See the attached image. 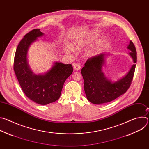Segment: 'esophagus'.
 <instances>
[{
    "instance_id": "esophagus-1",
    "label": "esophagus",
    "mask_w": 149,
    "mask_h": 149,
    "mask_svg": "<svg viewBox=\"0 0 149 149\" xmlns=\"http://www.w3.org/2000/svg\"><path fill=\"white\" fill-rule=\"evenodd\" d=\"M73 67L75 71H78L81 69V65L78 63H75L73 64Z\"/></svg>"
}]
</instances>
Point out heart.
Listing matches in <instances>:
<instances>
[{"instance_id":"1","label":"heart","mask_w":149,"mask_h":149,"mask_svg":"<svg viewBox=\"0 0 149 149\" xmlns=\"http://www.w3.org/2000/svg\"><path fill=\"white\" fill-rule=\"evenodd\" d=\"M100 32L96 30H93L88 32L85 33L77 37L72 43V48H68L66 49V52L70 54L74 50H78L82 49L90 44L94 39H95L99 35ZM107 39L104 36H101L97 39L94 43L90 46L87 50V54L89 56H94L99 54L103 49Z\"/></svg>"}]
</instances>
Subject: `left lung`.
Segmentation results:
<instances>
[{"mask_svg": "<svg viewBox=\"0 0 149 149\" xmlns=\"http://www.w3.org/2000/svg\"><path fill=\"white\" fill-rule=\"evenodd\" d=\"M127 48L134 63L137 62V52L133 42L130 40ZM108 54L102 53L90 58L85 63L81 70L84 79V90L88 100L95 104H101L110 102L128 90L133 78L136 64H133L129 72L123 78L113 82L104 76L102 67L104 64L105 56Z\"/></svg>", "mask_w": 149, "mask_h": 149, "instance_id": "obj_1", "label": "left lung"}]
</instances>
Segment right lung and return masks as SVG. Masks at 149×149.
Returning a JSON list of instances; mask_svg holds the SVG:
<instances>
[{
	"label": "right lung",
	"mask_w": 149,
	"mask_h": 149,
	"mask_svg": "<svg viewBox=\"0 0 149 149\" xmlns=\"http://www.w3.org/2000/svg\"><path fill=\"white\" fill-rule=\"evenodd\" d=\"M44 35L39 29H35L20 40L15 55L13 69L22 91L32 101L47 105L59 99L65 80L71 75V64L55 62L52 68L44 75L34 74L27 62L29 46Z\"/></svg>",
	"instance_id": "right-lung-1"
}]
</instances>
